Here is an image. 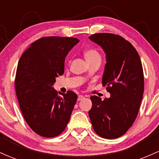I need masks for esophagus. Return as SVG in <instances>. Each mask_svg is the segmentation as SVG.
Returning <instances> with one entry per match:
<instances>
[{
    "label": "esophagus",
    "instance_id": "34e87169",
    "mask_svg": "<svg viewBox=\"0 0 159 159\" xmlns=\"http://www.w3.org/2000/svg\"><path fill=\"white\" fill-rule=\"evenodd\" d=\"M84 98V96H82V95H78V101H81V100L83 99Z\"/></svg>",
    "mask_w": 159,
    "mask_h": 159
}]
</instances>
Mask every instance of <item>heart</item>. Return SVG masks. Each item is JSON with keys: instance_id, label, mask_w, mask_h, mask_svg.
I'll use <instances>...</instances> for the list:
<instances>
[{"instance_id": "1", "label": "heart", "mask_w": 159, "mask_h": 159, "mask_svg": "<svg viewBox=\"0 0 159 159\" xmlns=\"http://www.w3.org/2000/svg\"><path fill=\"white\" fill-rule=\"evenodd\" d=\"M84 56L89 64L94 61H101V56L99 53L95 48H88L85 50L84 52Z\"/></svg>"}]
</instances>
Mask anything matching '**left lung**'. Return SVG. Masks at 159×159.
I'll return each mask as SVG.
<instances>
[{
	"label": "left lung",
	"instance_id": "left-lung-1",
	"mask_svg": "<svg viewBox=\"0 0 159 159\" xmlns=\"http://www.w3.org/2000/svg\"><path fill=\"white\" fill-rule=\"evenodd\" d=\"M89 38L106 54L102 84L111 94L103 101L91 96L89 116L98 135L114 139L123 135L138 116L144 90L143 66L136 49L121 36L100 33Z\"/></svg>",
	"mask_w": 159,
	"mask_h": 159
}]
</instances>
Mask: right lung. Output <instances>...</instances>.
Returning a JSON list of instances; mask_svg holds the SVG:
<instances>
[{
    "instance_id": "add662e5",
    "label": "right lung",
    "mask_w": 159,
    "mask_h": 159,
    "mask_svg": "<svg viewBox=\"0 0 159 159\" xmlns=\"http://www.w3.org/2000/svg\"><path fill=\"white\" fill-rule=\"evenodd\" d=\"M78 42L74 37H42L23 53L18 63L15 88L20 109L30 129L40 136H58L70 119L77 94L69 90L59 96L52 86L64 73L66 56Z\"/></svg>"
}]
</instances>
